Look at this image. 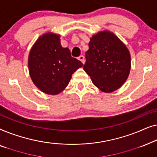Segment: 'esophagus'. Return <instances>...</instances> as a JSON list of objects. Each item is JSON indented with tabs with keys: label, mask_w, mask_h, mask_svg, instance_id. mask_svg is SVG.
I'll use <instances>...</instances> for the list:
<instances>
[{
	"label": "esophagus",
	"mask_w": 157,
	"mask_h": 157,
	"mask_svg": "<svg viewBox=\"0 0 157 157\" xmlns=\"http://www.w3.org/2000/svg\"><path fill=\"white\" fill-rule=\"evenodd\" d=\"M78 59L79 60V61H81V62H82L83 63H84V61H85V59H84V56H83V55H81V56H79L78 58Z\"/></svg>",
	"instance_id": "obj_1"
}]
</instances>
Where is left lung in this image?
Segmentation results:
<instances>
[{"mask_svg":"<svg viewBox=\"0 0 157 157\" xmlns=\"http://www.w3.org/2000/svg\"><path fill=\"white\" fill-rule=\"evenodd\" d=\"M83 70L101 91L110 93L123 85L131 68L129 51L117 36L104 31L93 36Z\"/></svg>","mask_w":157,"mask_h":157,"instance_id":"left-lung-1","label":"left lung"}]
</instances>
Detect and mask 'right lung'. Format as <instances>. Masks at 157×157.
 <instances>
[{"label":"right lung","instance_id":"right-lung-1","mask_svg":"<svg viewBox=\"0 0 157 157\" xmlns=\"http://www.w3.org/2000/svg\"><path fill=\"white\" fill-rule=\"evenodd\" d=\"M83 63L73 58L68 48H63L60 36L46 33L36 40L29 56L32 81L40 91L59 94L67 86L71 76Z\"/></svg>","mask_w":157,"mask_h":157}]
</instances>
